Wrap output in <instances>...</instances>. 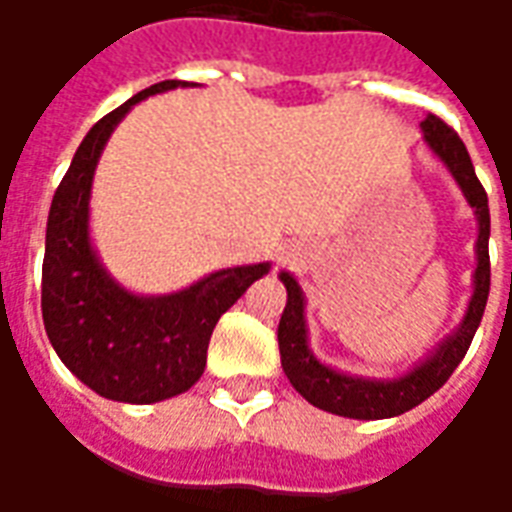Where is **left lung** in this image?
<instances>
[{
	"label": "left lung",
	"instance_id": "1",
	"mask_svg": "<svg viewBox=\"0 0 512 512\" xmlns=\"http://www.w3.org/2000/svg\"><path fill=\"white\" fill-rule=\"evenodd\" d=\"M422 142L428 145L430 156L447 169L458 183L463 197L469 202L477 219V241H474V274L472 296L463 310L461 323L441 340L433 351L408 367L397 378H367L343 373L326 365L310 348V329H307V299L299 279L290 271H279V282L288 290V304L279 318L277 340L282 370L304 400L323 408L329 414L348 419H389L406 414L422 400H428L436 389L447 384L452 370L472 345L477 326L483 321L488 288H491V263H488V235H491V213H488V194L474 175L472 158L466 153L461 136L455 134L444 120L428 115L422 123Z\"/></svg>",
	"mask_w": 512,
	"mask_h": 512
}]
</instances>
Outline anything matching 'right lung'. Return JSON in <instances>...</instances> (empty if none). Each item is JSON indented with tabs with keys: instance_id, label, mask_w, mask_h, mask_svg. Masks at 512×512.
Here are the masks:
<instances>
[{
	"instance_id": "right-lung-1",
	"label": "right lung",
	"mask_w": 512,
	"mask_h": 512,
	"mask_svg": "<svg viewBox=\"0 0 512 512\" xmlns=\"http://www.w3.org/2000/svg\"><path fill=\"white\" fill-rule=\"evenodd\" d=\"M189 82H158L95 123L51 200L43 255V326L62 365L106 400L147 406L197 384L216 321L271 263L219 268L189 288L161 296L120 285L90 235L98 158L120 120L147 95Z\"/></svg>"
}]
</instances>
